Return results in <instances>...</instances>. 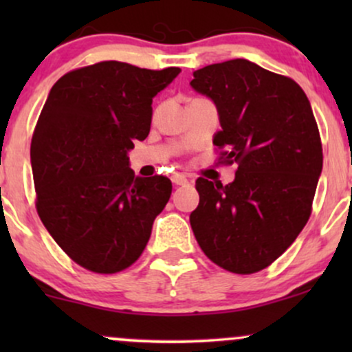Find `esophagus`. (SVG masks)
<instances>
[{"label": "esophagus", "mask_w": 352, "mask_h": 352, "mask_svg": "<svg viewBox=\"0 0 352 352\" xmlns=\"http://www.w3.org/2000/svg\"><path fill=\"white\" fill-rule=\"evenodd\" d=\"M172 182L175 185H188L190 184L187 175H184V173H175V175L172 177Z\"/></svg>", "instance_id": "esophagus-1"}]
</instances>
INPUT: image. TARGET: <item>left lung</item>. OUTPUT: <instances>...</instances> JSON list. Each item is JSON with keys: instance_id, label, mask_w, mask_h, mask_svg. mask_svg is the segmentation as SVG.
<instances>
[{"instance_id": "left-lung-1", "label": "left lung", "mask_w": 352, "mask_h": 352, "mask_svg": "<svg viewBox=\"0 0 352 352\" xmlns=\"http://www.w3.org/2000/svg\"><path fill=\"white\" fill-rule=\"evenodd\" d=\"M190 86L215 102L220 162L238 164L228 185L197 179L190 225L213 263L236 274L261 272L308 223L322 170L316 119L292 78L246 59L210 64Z\"/></svg>"}]
</instances>
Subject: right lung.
I'll list each match as a JSON object with an SVG mask.
<instances>
[{"mask_svg":"<svg viewBox=\"0 0 352 352\" xmlns=\"http://www.w3.org/2000/svg\"><path fill=\"white\" fill-rule=\"evenodd\" d=\"M179 72L102 60L64 74L47 96L31 140L36 210L89 272L135 263L170 199L172 182L135 177L127 152L148 135L152 99Z\"/></svg>","mask_w":352,"mask_h":352,"instance_id":"add662e5","label":"right lung"}]
</instances>
